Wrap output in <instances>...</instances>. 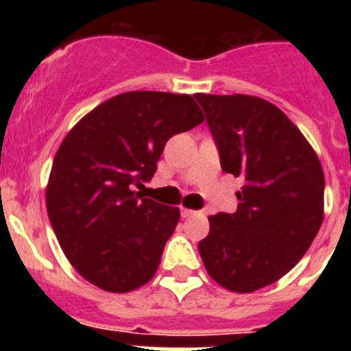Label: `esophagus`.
<instances>
[{
    "label": "esophagus",
    "instance_id": "34e87169",
    "mask_svg": "<svg viewBox=\"0 0 351 351\" xmlns=\"http://www.w3.org/2000/svg\"><path fill=\"white\" fill-rule=\"evenodd\" d=\"M195 214H197V210L186 209V207H182V209H181V216H182V218H191V216H195Z\"/></svg>",
    "mask_w": 351,
    "mask_h": 351
}]
</instances>
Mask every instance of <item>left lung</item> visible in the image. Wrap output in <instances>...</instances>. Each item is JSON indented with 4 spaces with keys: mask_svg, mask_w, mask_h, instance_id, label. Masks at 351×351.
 Instances as JSON below:
<instances>
[{
    "mask_svg": "<svg viewBox=\"0 0 351 351\" xmlns=\"http://www.w3.org/2000/svg\"><path fill=\"white\" fill-rule=\"evenodd\" d=\"M221 169L243 176L234 214L209 216L198 243L216 283L250 293L281 280L304 256L324 221L322 163L300 130L271 101L250 95H204Z\"/></svg>",
    "mask_w": 351,
    "mask_h": 351,
    "instance_id": "left-lung-1",
    "label": "left lung"
}]
</instances>
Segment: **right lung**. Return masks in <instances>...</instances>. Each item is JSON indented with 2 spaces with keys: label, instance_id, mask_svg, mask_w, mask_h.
I'll return each instance as SVG.
<instances>
[{
  "label": "right lung",
  "instance_id": "right-lung-1",
  "mask_svg": "<svg viewBox=\"0 0 351 351\" xmlns=\"http://www.w3.org/2000/svg\"><path fill=\"white\" fill-rule=\"evenodd\" d=\"M202 121L193 96L130 91L95 107L66 133L45 204L64 256L84 280L112 293L153 280L181 213L133 188L153 178L172 135Z\"/></svg>",
  "mask_w": 351,
  "mask_h": 351
}]
</instances>
